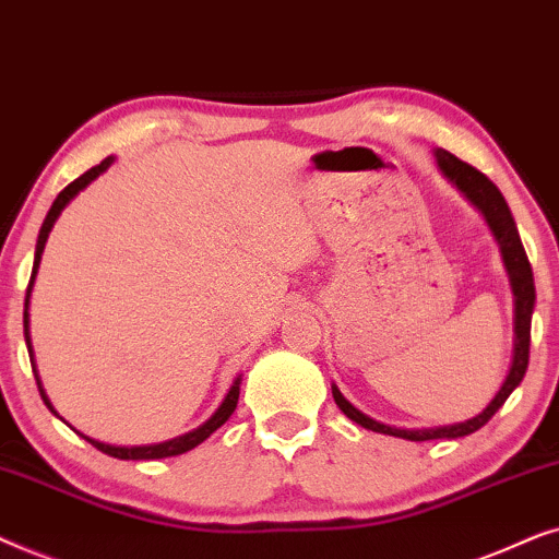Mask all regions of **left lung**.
Here are the masks:
<instances>
[{
	"label": "left lung",
	"mask_w": 559,
	"mask_h": 559,
	"mask_svg": "<svg viewBox=\"0 0 559 559\" xmlns=\"http://www.w3.org/2000/svg\"><path fill=\"white\" fill-rule=\"evenodd\" d=\"M437 163H440L442 174L450 178L452 183L457 186L460 191L465 193L471 202L478 206V210L486 214L490 229H493L496 240L501 242V252H503V263L509 267L511 275V288H513V304H516V340H513V360H511V370L506 376V381L501 385V391L496 393V399L486 406V412L475 416V419H467L463 424H452V427H440V429H396L389 427V424H381L376 419H370L362 412L349 404V401L342 396V393L332 385V396L337 401V406L345 412L349 419L360 424V427L381 431V435H391V437H401V440H412V442H427V440H457V437L473 435L480 427L493 419V414L506 404V399L511 396V391L522 383V378L526 373V366H530V342H532V311H534V275H532V265L530 258H526L522 237H519L516 222H513L509 204H506L503 193L498 191V186L490 181L486 174H480L478 168H473L471 163L460 160L457 155H452L448 151H437Z\"/></svg>",
	"instance_id": "1"
}]
</instances>
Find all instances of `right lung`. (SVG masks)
<instances>
[{
    "instance_id": "obj_1",
    "label": "right lung",
    "mask_w": 559,
    "mask_h": 559,
    "mask_svg": "<svg viewBox=\"0 0 559 559\" xmlns=\"http://www.w3.org/2000/svg\"><path fill=\"white\" fill-rule=\"evenodd\" d=\"M111 160H115V158H104V160L99 163V166L88 168L86 174H81V176L76 178V181H71L69 186H66V189L56 197V202H53V206H50V212L46 214V222H43L40 235H37L33 275H29L27 296H25V342H27V345H29V337H27V299H29V288H33L35 271H37V265H40V255H43V248H46V240H48L50 227H53V222L58 219V214L63 212V206L69 204L71 199L76 197V193H79L81 189H86V186L92 183L96 176L104 174V170H107V168L111 166ZM29 353H33V349H29ZM35 381H37V376H35ZM37 389H40V381H37ZM40 396H43V401H46V406L50 408V412H53V406H50V401L46 399V393H43V389H40ZM237 399H240V381H235V385H233V389H229V393L225 396V401H222V406L217 408V412H214V416H212L210 421H204L202 427L193 429V431H189V435L176 437V440H170V442L151 444V448H111V444H104V442L88 440V437H84V440H86V442H92L96 450H102V452H104V455H111V457H117V460H160V457L183 455V452H189V450L197 448V444H202V442L206 440V437L212 435V431H217V429L222 427V424H225V421L229 419V416H233L235 406H237Z\"/></svg>"
}]
</instances>
